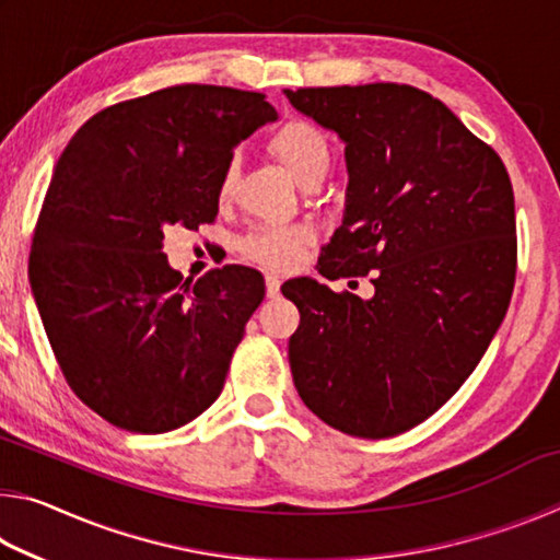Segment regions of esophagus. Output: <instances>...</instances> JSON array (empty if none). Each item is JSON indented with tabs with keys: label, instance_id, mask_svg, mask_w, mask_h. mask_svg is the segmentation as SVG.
<instances>
[{
	"label": "esophagus",
	"instance_id": "obj_1",
	"mask_svg": "<svg viewBox=\"0 0 560 560\" xmlns=\"http://www.w3.org/2000/svg\"><path fill=\"white\" fill-rule=\"evenodd\" d=\"M279 291H281L279 277H273V273H267V296H269V299H277Z\"/></svg>",
	"mask_w": 560,
	"mask_h": 560
}]
</instances>
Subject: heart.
Listing matches in <instances>:
<instances>
[{"label": "heart", "instance_id": "1", "mask_svg": "<svg viewBox=\"0 0 560 560\" xmlns=\"http://www.w3.org/2000/svg\"><path fill=\"white\" fill-rule=\"evenodd\" d=\"M269 150L301 185L324 179L330 167V143L326 132L306 118H289L269 136ZM240 183V163L230 158L217 177V200L230 202ZM314 242L308 226H257L240 240L246 259L267 269H291Z\"/></svg>", "mask_w": 560, "mask_h": 560}]
</instances>
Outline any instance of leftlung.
Masks as SVG:
<instances>
[{
  "label": "left lung",
  "instance_id": "obj_1",
  "mask_svg": "<svg viewBox=\"0 0 560 560\" xmlns=\"http://www.w3.org/2000/svg\"><path fill=\"white\" fill-rule=\"evenodd\" d=\"M346 143L343 224L326 279L371 277L363 301L314 279L281 287L301 400L334 430L383 440L459 390L506 316L516 281L514 187L499 153L407 83L287 91Z\"/></svg>",
  "mask_w": 560,
  "mask_h": 560
}]
</instances>
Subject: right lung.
Wrapping results in <instances>:
<instances>
[{"mask_svg":"<svg viewBox=\"0 0 560 560\" xmlns=\"http://www.w3.org/2000/svg\"><path fill=\"white\" fill-rule=\"evenodd\" d=\"M269 120L264 93L183 83L98 110L54 167L34 301L66 383L120 430H177L222 393L264 277L226 264L183 281L163 232L214 222L222 165Z\"/></svg>","mask_w":560,"mask_h":560,"instance_id":"1","label":"right lung"}]
</instances>
